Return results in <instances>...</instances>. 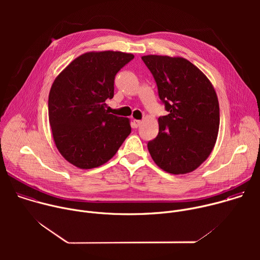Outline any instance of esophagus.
Instances as JSON below:
<instances>
[{
	"instance_id": "obj_1",
	"label": "esophagus",
	"mask_w": 260,
	"mask_h": 260,
	"mask_svg": "<svg viewBox=\"0 0 260 260\" xmlns=\"http://www.w3.org/2000/svg\"><path fill=\"white\" fill-rule=\"evenodd\" d=\"M133 123H134V126H135V127H139V126L142 124V121H141V120H137V119H135Z\"/></svg>"
}]
</instances>
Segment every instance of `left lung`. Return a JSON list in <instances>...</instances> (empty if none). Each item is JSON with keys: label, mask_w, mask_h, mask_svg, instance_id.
Segmentation results:
<instances>
[{"label": "left lung", "mask_w": 260, "mask_h": 260, "mask_svg": "<svg viewBox=\"0 0 260 260\" xmlns=\"http://www.w3.org/2000/svg\"><path fill=\"white\" fill-rule=\"evenodd\" d=\"M142 59L169 112L158 118V135L148 142V150L165 172L190 173L209 157L217 140L220 114L214 86L186 58L150 54Z\"/></svg>", "instance_id": "left-lung-1"}]
</instances>
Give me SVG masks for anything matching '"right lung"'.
Returning a JSON list of instances; mask_svg holds the SVG:
<instances>
[{
	"label": "right lung",
	"instance_id": "right-lung-1",
	"mask_svg": "<svg viewBox=\"0 0 260 260\" xmlns=\"http://www.w3.org/2000/svg\"><path fill=\"white\" fill-rule=\"evenodd\" d=\"M134 58L121 51H90L71 61L54 79L48 117L55 146L73 166L88 170L112 158L131 134L128 118L110 114L118 71Z\"/></svg>",
	"mask_w": 260,
	"mask_h": 260
}]
</instances>
